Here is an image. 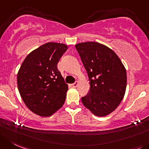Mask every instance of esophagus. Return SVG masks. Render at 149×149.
<instances>
[{
	"label": "esophagus",
	"mask_w": 149,
	"mask_h": 149,
	"mask_svg": "<svg viewBox=\"0 0 149 149\" xmlns=\"http://www.w3.org/2000/svg\"><path fill=\"white\" fill-rule=\"evenodd\" d=\"M78 84H79V82H78V81H75V82L73 83V84H72L71 85H72V87H77Z\"/></svg>",
	"instance_id": "obj_1"
}]
</instances>
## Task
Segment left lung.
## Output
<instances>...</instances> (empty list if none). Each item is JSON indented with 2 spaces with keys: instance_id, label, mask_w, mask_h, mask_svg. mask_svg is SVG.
I'll return each mask as SVG.
<instances>
[{
  "instance_id": "1",
  "label": "left lung",
  "mask_w": 149,
  "mask_h": 149,
  "mask_svg": "<svg viewBox=\"0 0 149 149\" xmlns=\"http://www.w3.org/2000/svg\"><path fill=\"white\" fill-rule=\"evenodd\" d=\"M90 81L88 93L81 97L85 107L97 116H106L121 102L126 87V71L112 49L96 42L76 45Z\"/></svg>"
}]
</instances>
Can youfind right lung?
Listing matches in <instances>:
<instances>
[{
  "label": "right lung",
  "mask_w": 149,
  "mask_h": 149,
  "mask_svg": "<svg viewBox=\"0 0 149 149\" xmlns=\"http://www.w3.org/2000/svg\"><path fill=\"white\" fill-rule=\"evenodd\" d=\"M67 49L62 43H45L31 52L20 66L18 90L27 107L37 115L50 116L65 103L68 87L57 64Z\"/></svg>",
  "instance_id": "1"
}]
</instances>
